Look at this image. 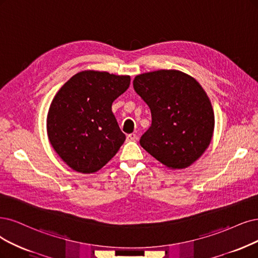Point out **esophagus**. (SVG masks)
Segmentation results:
<instances>
[{
    "label": "esophagus",
    "instance_id": "obj_1",
    "mask_svg": "<svg viewBox=\"0 0 258 258\" xmlns=\"http://www.w3.org/2000/svg\"><path fill=\"white\" fill-rule=\"evenodd\" d=\"M126 139H127V141H135V140L137 139V135H136V134H134V133H133V134L127 135Z\"/></svg>",
    "mask_w": 258,
    "mask_h": 258
}]
</instances>
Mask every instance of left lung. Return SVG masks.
Segmentation results:
<instances>
[{
    "label": "left lung",
    "mask_w": 258,
    "mask_h": 258,
    "mask_svg": "<svg viewBox=\"0 0 258 258\" xmlns=\"http://www.w3.org/2000/svg\"><path fill=\"white\" fill-rule=\"evenodd\" d=\"M133 85L152 114L140 146L169 169L192 165L211 144L215 128L214 109L202 86L178 70L142 73Z\"/></svg>",
    "instance_id": "1"
}]
</instances>
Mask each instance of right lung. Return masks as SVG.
Returning <instances> with one entry per match:
<instances>
[{"instance_id": "obj_1", "label": "right lung", "mask_w": 258, "mask_h": 258, "mask_svg": "<svg viewBox=\"0 0 258 258\" xmlns=\"http://www.w3.org/2000/svg\"><path fill=\"white\" fill-rule=\"evenodd\" d=\"M128 75L87 70L73 75L55 94L46 118L53 149L71 169L97 172L125 140L111 111L130 87Z\"/></svg>"}]
</instances>
